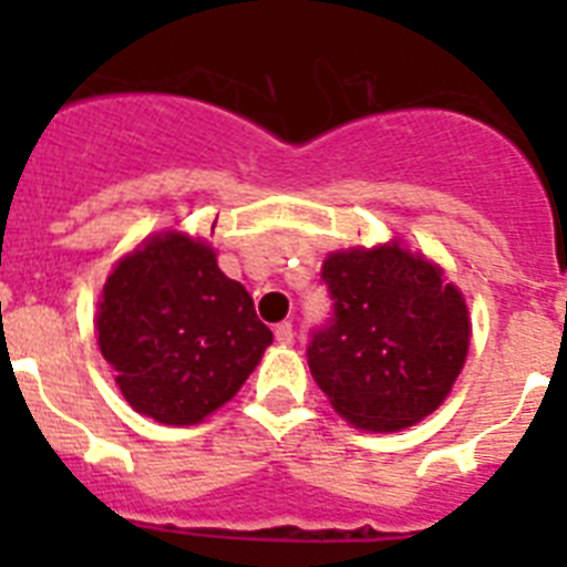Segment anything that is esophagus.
<instances>
[{
  "label": "esophagus",
  "mask_w": 567,
  "mask_h": 567,
  "mask_svg": "<svg viewBox=\"0 0 567 567\" xmlns=\"http://www.w3.org/2000/svg\"><path fill=\"white\" fill-rule=\"evenodd\" d=\"M275 340H278L280 346H292L295 332H292V323H289V320H284V323H278V327H275Z\"/></svg>",
  "instance_id": "1"
}]
</instances>
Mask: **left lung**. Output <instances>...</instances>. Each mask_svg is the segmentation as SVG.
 Here are the masks:
<instances>
[{
    "label": "left lung",
    "mask_w": 567,
    "mask_h": 567,
    "mask_svg": "<svg viewBox=\"0 0 567 567\" xmlns=\"http://www.w3.org/2000/svg\"><path fill=\"white\" fill-rule=\"evenodd\" d=\"M334 318L309 346V372L360 432L392 434L437 412L471 343L465 295L403 238L323 260Z\"/></svg>",
    "instance_id": "obj_1"
}]
</instances>
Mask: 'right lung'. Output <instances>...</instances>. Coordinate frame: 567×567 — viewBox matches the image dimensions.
Listing matches in <instances>:
<instances>
[{
  "label": "right lung",
  "mask_w": 567,
  "mask_h": 567,
  "mask_svg": "<svg viewBox=\"0 0 567 567\" xmlns=\"http://www.w3.org/2000/svg\"><path fill=\"white\" fill-rule=\"evenodd\" d=\"M93 323L122 398L164 425H195L218 412L272 343L213 244L169 227L115 260Z\"/></svg>",
  "instance_id": "right-lung-1"
}]
</instances>
